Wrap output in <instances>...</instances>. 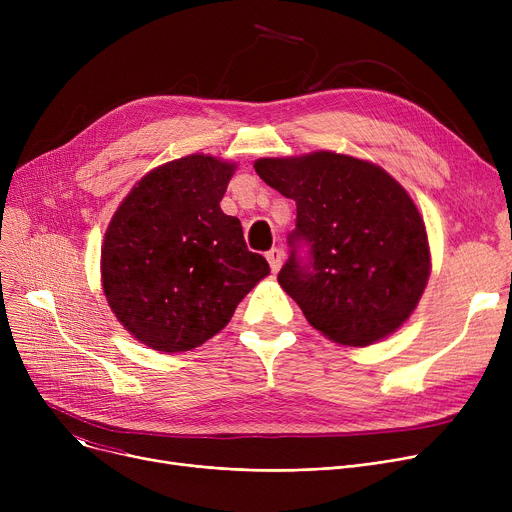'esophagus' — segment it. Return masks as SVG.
<instances>
[{"label": "esophagus", "instance_id": "1", "mask_svg": "<svg viewBox=\"0 0 512 512\" xmlns=\"http://www.w3.org/2000/svg\"><path fill=\"white\" fill-rule=\"evenodd\" d=\"M267 263H270V267H272V272L274 274H278V270L282 267V259H284V253H282V249H272V251H267Z\"/></svg>", "mask_w": 512, "mask_h": 512}]
</instances>
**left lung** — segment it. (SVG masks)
I'll return each mask as SVG.
<instances>
[{
	"mask_svg": "<svg viewBox=\"0 0 512 512\" xmlns=\"http://www.w3.org/2000/svg\"><path fill=\"white\" fill-rule=\"evenodd\" d=\"M255 172L297 201L278 282L309 324L351 346L405 324L429 278L425 224L405 188L369 161L332 151L263 157Z\"/></svg>",
	"mask_w": 512,
	"mask_h": 512,
	"instance_id": "8db88e82",
	"label": "left lung"
}]
</instances>
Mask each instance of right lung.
Listing matches in <instances>:
<instances>
[{
	"instance_id": "right-lung-1",
	"label": "right lung",
	"mask_w": 512,
	"mask_h": 512,
	"mask_svg": "<svg viewBox=\"0 0 512 512\" xmlns=\"http://www.w3.org/2000/svg\"><path fill=\"white\" fill-rule=\"evenodd\" d=\"M234 164L188 155L149 172L122 201L101 249L103 292L149 348L180 353L218 334L270 274L220 201Z\"/></svg>"
}]
</instances>
